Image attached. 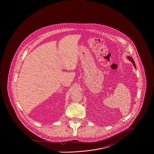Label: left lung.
I'll list each match as a JSON object with an SVG mask.
<instances>
[{"mask_svg": "<svg viewBox=\"0 0 154 154\" xmlns=\"http://www.w3.org/2000/svg\"><path fill=\"white\" fill-rule=\"evenodd\" d=\"M127 57H128V60H129L132 62V63H133V66H134V67L136 68V65H135V63H134V60H133V58H132L131 56H128Z\"/></svg>", "mask_w": 154, "mask_h": 154, "instance_id": "1", "label": "left lung"}]
</instances>
